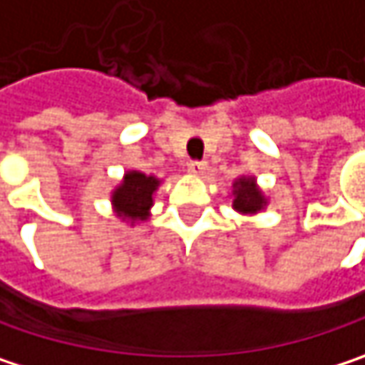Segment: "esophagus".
<instances>
[{
  "mask_svg": "<svg viewBox=\"0 0 365 365\" xmlns=\"http://www.w3.org/2000/svg\"><path fill=\"white\" fill-rule=\"evenodd\" d=\"M187 171L194 175H205L207 173V163L205 160H190L187 163Z\"/></svg>",
  "mask_w": 365,
  "mask_h": 365,
  "instance_id": "obj_1",
  "label": "esophagus"
}]
</instances>
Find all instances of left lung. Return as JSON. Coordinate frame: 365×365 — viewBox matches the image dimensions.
Listing matches in <instances>:
<instances>
[{"instance_id": "8db88e82", "label": "left lung", "mask_w": 365, "mask_h": 365, "mask_svg": "<svg viewBox=\"0 0 365 365\" xmlns=\"http://www.w3.org/2000/svg\"><path fill=\"white\" fill-rule=\"evenodd\" d=\"M263 207H265V198L252 178H242L234 183V209L236 211L252 215L261 211Z\"/></svg>"}]
</instances>
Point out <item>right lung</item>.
I'll return each instance as SVG.
<instances>
[{
  "instance_id": "obj_1",
  "label": "right lung",
  "mask_w": 365,
  "mask_h": 365,
  "mask_svg": "<svg viewBox=\"0 0 365 365\" xmlns=\"http://www.w3.org/2000/svg\"><path fill=\"white\" fill-rule=\"evenodd\" d=\"M156 185H158L156 178L140 173V171H129L113 194V205L118 217L131 219V221L135 219L144 221L152 207V194Z\"/></svg>"
}]
</instances>
